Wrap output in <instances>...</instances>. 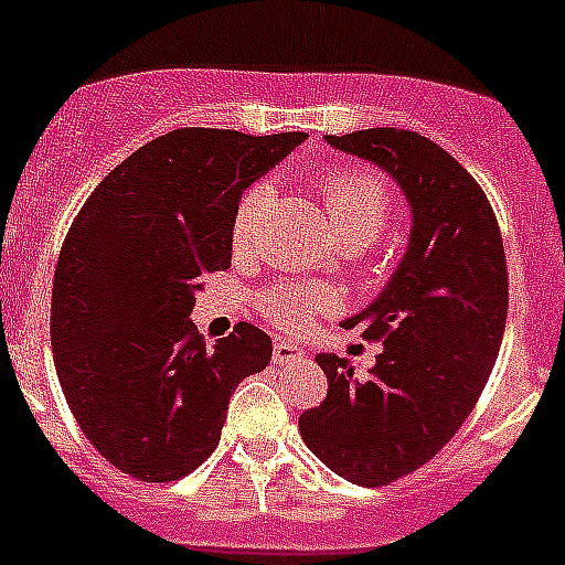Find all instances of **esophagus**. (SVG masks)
Wrapping results in <instances>:
<instances>
[{
  "label": "esophagus",
  "mask_w": 565,
  "mask_h": 565,
  "mask_svg": "<svg viewBox=\"0 0 565 565\" xmlns=\"http://www.w3.org/2000/svg\"><path fill=\"white\" fill-rule=\"evenodd\" d=\"M305 350L292 344V341H275L273 348V362L275 364H287V362H296V359H305Z\"/></svg>",
  "instance_id": "obj_1"
}]
</instances>
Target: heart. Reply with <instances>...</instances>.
<instances>
[{"label": "heart", "instance_id": "heart-1", "mask_svg": "<svg viewBox=\"0 0 565 565\" xmlns=\"http://www.w3.org/2000/svg\"><path fill=\"white\" fill-rule=\"evenodd\" d=\"M327 217L341 244L367 246L379 232L385 230L391 215V198L385 183L373 172L353 169V172H330L321 180ZM273 203V186L255 183L241 198L235 217H232V244L235 249H249L258 238L264 215ZM335 296L319 284H278L269 287L258 301L260 316L284 330H305L319 310L330 307Z\"/></svg>", "mask_w": 565, "mask_h": 565}]
</instances>
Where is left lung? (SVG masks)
I'll use <instances>...</instances> for the list:
<instances>
[{
    "instance_id": "obj_1",
    "label": "left lung",
    "mask_w": 565,
    "mask_h": 565,
    "mask_svg": "<svg viewBox=\"0 0 565 565\" xmlns=\"http://www.w3.org/2000/svg\"><path fill=\"white\" fill-rule=\"evenodd\" d=\"M324 140L396 180L411 238L385 290L344 321L382 339L371 376L355 379L333 353L316 355L327 399L298 428L330 471L387 486L443 451L480 399L509 312L505 249L480 183L434 140L405 129Z\"/></svg>"
}]
</instances>
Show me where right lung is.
Masks as SVG:
<instances>
[{"mask_svg":"<svg viewBox=\"0 0 565 565\" xmlns=\"http://www.w3.org/2000/svg\"><path fill=\"white\" fill-rule=\"evenodd\" d=\"M305 131L178 129L140 146L83 203L51 292L56 376L83 434L146 482L186 477L215 451L226 407L273 341L241 321L206 348L194 292L230 269L241 194Z\"/></svg>","mask_w":565,"mask_h":565,"instance_id":"1","label":"right lung"}]
</instances>
